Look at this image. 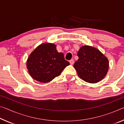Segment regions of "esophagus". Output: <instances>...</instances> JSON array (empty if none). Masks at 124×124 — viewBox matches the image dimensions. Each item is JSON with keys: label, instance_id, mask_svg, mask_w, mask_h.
Listing matches in <instances>:
<instances>
[{"label": "esophagus", "instance_id": "1", "mask_svg": "<svg viewBox=\"0 0 124 124\" xmlns=\"http://www.w3.org/2000/svg\"><path fill=\"white\" fill-rule=\"evenodd\" d=\"M70 64H73L74 63V60H73V59H72V60H70Z\"/></svg>", "mask_w": 124, "mask_h": 124}]
</instances>
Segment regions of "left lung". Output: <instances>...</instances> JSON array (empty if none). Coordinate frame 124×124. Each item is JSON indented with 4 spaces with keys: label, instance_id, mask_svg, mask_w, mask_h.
<instances>
[{
    "label": "left lung",
    "instance_id": "left-lung-1",
    "mask_svg": "<svg viewBox=\"0 0 124 124\" xmlns=\"http://www.w3.org/2000/svg\"><path fill=\"white\" fill-rule=\"evenodd\" d=\"M78 60L73 67L78 76L90 83H98L107 74L109 68L108 58L97 48L83 46L78 51Z\"/></svg>",
    "mask_w": 124,
    "mask_h": 124
}]
</instances>
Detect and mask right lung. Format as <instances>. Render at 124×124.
Masks as SVG:
<instances>
[{"label": "right lung", "instance_id": "1", "mask_svg": "<svg viewBox=\"0 0 124 124\" xmlns=\"http://www.w3.org/2000/svg\"><path fill=\"white\" fill-rule=\"evenodd\" d=\"M68 65L63 54L58 52L56 45L50 43L39 45L29 56L26 63L31 77L41 83L51 81Z\"/></svg>", "mask_w": 124, "mask_h": 124}]
</instances>
